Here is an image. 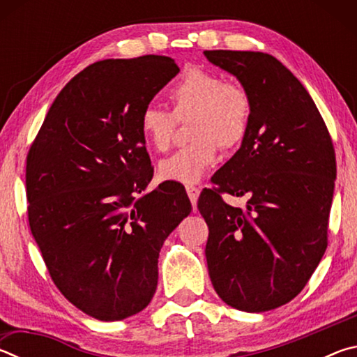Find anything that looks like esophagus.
I'll use <instances>...</instances> for the list:
<instances>
[{
	"label": "esophagus",
	"mask_w": 357,
	"mask_h": 357,
	"mask_svg": "<svg viewBox=\"0 0 357 357\" xmlns=\"http://www.w3.org/2000/svg\"><path fill=\"white\" fill-rule=\"evenodd\" d=\"M185 190H187V195H189V198H190L193 209H195L197 202H198V195H200V189L195 185H185Z\"/></svg>",
	"instance_id": "1"
}]
</instances>
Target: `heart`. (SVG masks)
Instances as JSON below:
<instances>
[{
	"label": "heart",
	"instance_id": "1",
	"mask_svg": "<svg viewBox=\"0 0 357 357\" xmlns=\"http://www.w3.org/2000/svg\"><path fill=\"white\" fill-rule=\"evenodd\" d=\"M172 117L149 105L140 114L143 142L155 153L170 149L174 119L187 121L190 146L178 151L159 165V176L179 184H197L214 165L222 149L238 148L249 132L252 104L243 88L225 83L223 78L204 69H187L168 94Z\"/></svg>",
	"mask_w": 357,
	"mask_h": 357
}]
</instances>
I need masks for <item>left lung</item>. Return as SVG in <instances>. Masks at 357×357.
I'll return each instance as SVG.
<instances>
[{
  "instance_id": "8db88e82",
  "label": "left lung",
  "mask_w": 357,
  "mask_h": 357,
  "mask_svg": "<svg viewBox=\"0 0 357 357\" xmlns=\"http://www.w3.org/2000/svg\"><path fill=\"white\" fill-rule=\"evenodd\" d=\"M249 94V132L198 200L209 227L206 261L219 298L259 313L291 301L328 247L335 154L315 102L279 59L261 52L208 50ZM250 195L245 210L220 193Z\"/></svg>"
}]
</instances>
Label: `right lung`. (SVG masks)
Instances as JSON below:
<instances>
[{
  "label": "right lung",
  "instance_id": "add662e5",
  "mask_svg": "<svg viewBox=\"0 0 357 357\" xmlns=\"http://www.w3.org/2000/svg\"><path fill=\"white\" fill-rule=\"evenodd\" d=\"M174 59H104L56 96L28 153L33 238L77 309L118 321L146 307L159 252L192 204L179 185L146 192L153 167L140 114L176 77Z\"/></svg>",
  "mask_w": 357,
  "mask_h": 357
}]
</instances>
